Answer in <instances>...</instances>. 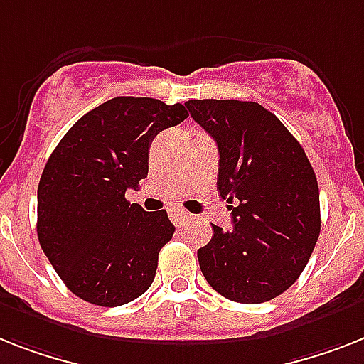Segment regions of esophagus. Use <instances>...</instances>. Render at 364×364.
Returning a JSON list of instances; mask_svg holds the SVG:
<instances>
[{
    "label": "esophagus",
    "mask_w": 364,
    "mask_h": 364,
    "mask_svg": "<svg viewBox=\"0 0 364 364\" xmlns=\"http://www.w3.org/2000/svg\"><path fill=\"white\" fill-rule=\"evenodd\" d=\"M169 215H171V219H173V223H175V225H182L184 221H188V219L191 218V215H189L188 212H186V210H182V208L169 210Z\"/></svg>",
    "instance_id": "34e87169"
}]
</instances>
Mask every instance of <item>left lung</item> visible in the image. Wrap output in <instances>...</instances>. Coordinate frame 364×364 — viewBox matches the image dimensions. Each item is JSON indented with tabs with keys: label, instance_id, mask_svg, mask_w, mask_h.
I'll return each mask as SVG.
<instances>
[{
	"label": "left lung",
	"instance_id": "8db88e82",
	"mask_svg": "<svg viewBox=\"0 0 364 364\" xmlns=\"http://www.w3.org/2000/svg\"><path fill=\"white\" fill-rule=\"evenodd\" d=\"M189 115L214 137L218 189L232 229L212 225L197 251L200 272L230 301L264 303L292 287L320 236V191L303 146L257 102L189 100Z\"/></svg>",
	"mask_w": 364,
	"mask_h": 364
}]
</instances>
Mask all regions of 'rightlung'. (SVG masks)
<instances>
[{"label": "right lung", "mask_w": 364, "mask_h": 364, "mask_svg": "<svg viewBox=\"0 0 364 364\" xmlns=\"http://www.w3.org/2000/svg\"><path fill=\"white\" fill-rule=\"evenodd\" d=\"M188 119L182 104L117 96L83 115L48 158L37 191L41 247L77 297L119 307L145 294L173 238L167 212L126 200L149 175V149Z\"/></svg>", "instance_id": "1"}]
</instances>
